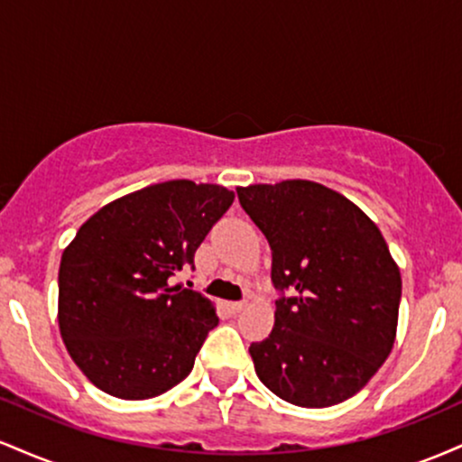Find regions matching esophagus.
Masks as SVG:
<instances>
[{
  "mask_svg": "<svg viewBox=\"0 0 462 462\" xmlns=\"http://www.w3.org/2000/svg\"><path fill=\"white\" fill-rule=\"evenodd\" d=\"M245 301H230V304H227V310H230L232 315H238V312L245 310Z\"/></svg>",
  "mask_w": 462,
  "mask_h": 462,
  "instance_id": "34e87169",
  "label": "esophagus"
}]
</instances>
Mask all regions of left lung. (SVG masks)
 Listing matches in <instances>:
<instances>
[{
  "instance_id": "1",
  "label": "left lung",
  "mask_w": 462,
  "mask_h": 462,
  "mask_svg": "<svg viewBox=\"0 0 462 462\" xmlns=\"http://www.w3.org/2000/svg\"><path fill=\"white\" fill-rule=\"evenodd\" d=\"M272 247L273 330L252 343L272 393L326 408L356 395L395 343L402 278L383 232L356 204L310 180L236 189Z\"/></svg>"
}]
</instances>
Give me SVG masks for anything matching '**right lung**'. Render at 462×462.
Instances as JSON below:
<instances>
[{
    "label": "right lung",
    "instance_id": "add662e5",
    "mask_svg": "<svg viewBox=\"0 0 462 462\" xmlns=\"http://www.w3.org/2000/svg\"><path fill=\"white\" fill-rule=\"evenodd\" d=\"M235 193L169 180L99 208L62 252L58 326L104 393L147 400L182 383L219 323L213 301L169 280L193 258Z\"/></svg>",
    "mask_w": 462,
    "mask_h": 462
}]
</instances>
